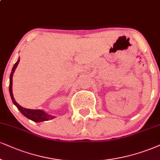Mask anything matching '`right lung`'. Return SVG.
Wrapping results in <instances>:
<instances>
[{"label": "right lung", "mask_w": 160, "mask_h": 160, "mask_svg": "<svg viewBox=\"0 0 160 160\" xmlns=\"http://www.w3.org/2000/svg\"><path fill=\"white\" fill-rule=\"evenodd\" d=\"M19 62H20V58H18V60L17 61V62L15 63V65L13 66L12 70V72L10 74V78H9V93H10L12 101L14 104L16 106L18 109L20 110V112H21L23 116H26L27 118H28L29 119H31L33 122H41L48 121V120L52 119L53 118H55V116L49 115V114L45 113V112L43 111V110H31V109H27V108L21 107V105H19V104L17 103L16 101L15 100V98H14L13 93H12V76H13L14 72H15V69H16Z\"/></svg>", "instance_id": "1"}]
</instances>
